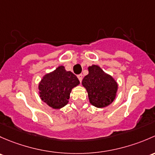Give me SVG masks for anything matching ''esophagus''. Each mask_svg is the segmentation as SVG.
Listing matches in <instances>:
<instances>
[{
    "instance_id": "34e87169",
    "label": "esophagus",
    "mask_w": 155,
    "mask_h": 155,
    "mask_svg": "<svg viewBox=\"0 0 155 155\" xmlns=\"http://www.w3.org/2000/svg\"><path fill=\"white\" fill-rule=\"evenodd\" d=\"M78 80L80 81V82H81V81H82V79H83V75L82 74H78Z\"/></svg>"
}]
</instances>
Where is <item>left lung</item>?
Here are the masks:
<instances>
[{"label":"left lung","mask_w":155,"mask_h":155,"mask_svg":"<svg viewBox=\"0 0 155 155\" xmlns=\"http://www.w3.org/2000/svg\"><path fill=\"white\" fill-rule=\"evenodd\" d=\"M88 71V74L83 79L82 85L88 93L89 102L95 107H107L117 95V82L98 65L89 66Z\"/></svg>","instance_id":"1"}]
</instances>
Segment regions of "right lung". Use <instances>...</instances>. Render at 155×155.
<instances>
[{"mask_svg": "<svg viewBox=\"0 0 155 155\" xmlns=\"http://www.w3.org/2000/svg\"><path fill=\"white\" fill-rule=\"evenodd\" d=\"M79 84L76 75L60 66L42 77L38 86L39 97L53 109H61L68 103L72 89Z\"/></svg>", "mask_w": 155, "mask_h": 155, "instance_id": "add662e5", "label": "right lung"}]
</instances>
